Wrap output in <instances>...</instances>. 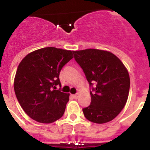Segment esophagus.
I'll return each instance as SVG.
<instances>
[{
  "mask_svg": "<svg viewBox=\"0 0 150 150\" xmlns=\"http://www.w3.org/2000/svg\"><path fill=\"white\" fill-rule=\"evenodd\" d=\"M79 93H76V94H75V95H73V97H74V98L75 99H77L78 98H79Z\"/></svg>",
  "mask_w": 150,
  "mask_h": 150,
  "instance_id": "esophagus-1",
  "label": "esophagus"
}]
</instances>
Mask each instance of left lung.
Returning <instances> with one entry per match:
<instances>
[{
	"mask_svg": "<svg viewBox=\"0 0 150 150\" xmlns=\"http://www.w3.org/2000/svg\"><path fill=\"white\" fill-rule=\"evenodd\" d=\"M73 53L91 88V104L83 109L85 117L98 124L111 121L128 100L130 78L127 69L110 52L88 49Z\"/></svg>",
	"mask_w": 150,
	"mask_h": 150,
	"instance_id": "obj_1",
	"label": "left lung"
}]
</instances>
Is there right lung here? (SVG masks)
<instances>
[{
	"label": "right lung",
	"mask_w": 150,
	"mask_h": 150,
	"mask_svg": "<svg viewBox=\"0 0 150 150\" xmlns=\"http://www.w3.org/2000/svg\"><path fill=\"white\" fill-rule=\"evenodd\" d=\"M73 59L72 51L46 47L29 53L18 64L14 90L18 103L31 119L52 123L63 116L69 94L57 90L62 67Z\"/></svg>",
	"instance_id": "right-lung-1"
}]
</instances>
